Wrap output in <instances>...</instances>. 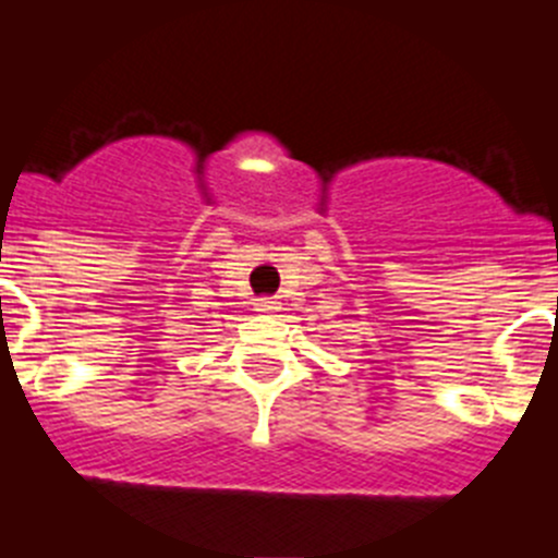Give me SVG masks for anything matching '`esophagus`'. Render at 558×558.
Instances as JSON below:
<instances>
[{
    "mask_svg": "<svg viewBox=\"0 0 558 558\" xmlns=\"http://www.w3.org/2000/svg\"><path fill=\"white\" fill-rule=\"evenodd\" d=\"M255 308H258V312H272L275 308V300L272 298H258V303H255Z\"/></svg>",
    "mask_w": 558,
    "mask_h": 558,
    "instance_id": "1",
    "label": "esophagus"
}]
</instances>
